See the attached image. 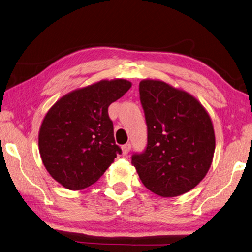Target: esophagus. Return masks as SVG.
<instances>
[{"label":"esophagus","instance_id":"obj_1","mask_svg":"<svg viewBox=\"0 0 252 252\" xmlns=\"http://www.w3.org/2000/svg\"><path fill=\"white\" fill-rule=\"evenodd\" d=\"M130 148H131V144H130V143H126V144L123 145V147H122L123 154H124V155H127L128 153H129Z\"/></svg>","mask_w":252,"mask_h":252}]
</instances>
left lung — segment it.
<instances>
[{
  "label": "left lung",
  "mask_w": 252,
  "mask_h": 252,
  "mask_svg": "<svg viewBox=\"0 0 252 252\" xmlns=\"http://www.w3.org/2000/svg\"><path fill=\"white\" fill-rule=\"evenodd\" d=\"M148 143L133 153L144 187L163 197L189 192L203 180L214 158L216 139L210 116L187 92L161 81L139 84Z\"/></svg>",
  "instance_id": "obj_1"
}]
</instances>
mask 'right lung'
<instances>
[{
    "mask_svg": "<svg viewBox=\"0 0 252 252\" xmlns=\"http://www.w3.org/2000/svg\"><path fill=\"white\" fill-rule=\"evenodd\" d=\"M130 87L122 79L100 81L69 93L49 109L38 149L45 168L61 186L72 191L91 187L122 153L108 108Z\"/></svg>",
    "mask_w": 252,
    "mask_h": 252,
    "instance_id": "obj_1",
    "label": "right lung"
}]
</instances>
